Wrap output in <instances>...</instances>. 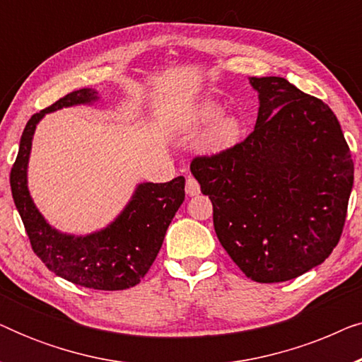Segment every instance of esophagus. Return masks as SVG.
I'll return each instance as SVG.
<instances>
[{
  "label": "esophagus",
  "mask_w": 362,
  "mask_h": 362,
  "mask_svg": "<svg viewBox=\"0 0 362 362\" xmlns=\"http://www.w3.org/2000/svg\"><path fill=\"white\" fill-rule=\"evenodd\" d=\"M186 192H187V196H197V194H199L201 186H199V182H197L196 177L187 176V180H186Z\"/></svg>",
  "instance_id": "34e87169"
}]
</instances>
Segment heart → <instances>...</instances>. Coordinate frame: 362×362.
Returning a JSON list of instances; mask_svg holds the SVG:
<instances>
[{
  "instance_id": "heart-1",
  "label": "heart",
  "mask_w": 362,
  "mask_h": 362,
  "mask_svg": "<svg viewBox=\"0 0 362 362\" xmlns=\"http://www.w3.org/2000/svg\"><path fill=\"white\" fill-rule=\"evenodd\" d=\"M222 113V107L216 102H202L196 105L180 123L182 135L194 136L204 128L216 120ZM242 133V125L239 118L222 117L212 125L204 136L201 138V150L206 153H222L229 150L239 141Z\"/></svg>"
}]
</instances>
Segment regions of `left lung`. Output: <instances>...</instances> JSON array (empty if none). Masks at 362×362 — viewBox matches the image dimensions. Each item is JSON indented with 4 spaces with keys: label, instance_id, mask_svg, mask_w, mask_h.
Wrapping results in <instances>:
<instances>
[{
    "label": "left lung",
    "instance_id": "left-lung-1",
    "mask_svg": "<svg viewBox=\"0 0 362 362\" xmlns=\"http://www.w3.org/2000/svg\"><path fill=\"white\" fill-rule=\"evenodd\" d=\"M259 117L244 141L192 158L221 245L259 284L323 264L341 239L354 163L333 110L284 77H250Z\"/></svg>",
    "mask_w": 362,
    "mask_h": 362
}]
</instances>
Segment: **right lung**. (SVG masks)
<instances>
[{
    "mask_svg": "<svg viewBox=\"0 0 362 362\" xmlns=\"http://www.w3.org/2000/svg\"><path fill=\"white\" fill-rule=\"evenodd\" d=\"M97 100L90 88L74 90L29 118L21 135L9 185L31 247L42 264L64 280L93 290H127L140 284L163 245L168 226L185 201V177L143 182L125 211L107 229L86 237L61 234L44 221L28 191V160L37 122L62 107Z\"/></svg>",
    "mask_w": 362,
    "mask_h": 362,
    "instance_id": "right-lung-1",
    "label": "right lung"
}]
</instances>
